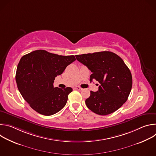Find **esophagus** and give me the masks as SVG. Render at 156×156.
<instances>
[{
  "label": "esophagus",
  "instance_id": "1",
  "mask_svg": "<svg viewBox=\"0 0 156 156\" xmlns=\"http://www.w3.org/2000/svg\"><path fill=\"white\" fill-rule=\"evenodd\" d=\"M75 89H76V90H80V91L83 90V88H81V87H80V86H76V87H75Z\"/></svg>",
  "mask_w": 156,
  "mask_h": 156
}]
</instances>
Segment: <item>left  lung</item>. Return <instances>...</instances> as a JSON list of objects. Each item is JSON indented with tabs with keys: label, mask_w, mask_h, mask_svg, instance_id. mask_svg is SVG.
Here are the masks:
<instances>
[{
	"label": "left lung",
	"mask_w": 156,
	"mask_h": 156,
	"mask_svg": "<svg viewBox=\"0 0 156 156\" xmlns=\"http://www.w3.org/2000/svg\"><path fill=\"white\" fill-rule=\"evenodd\" d=\"M75 56L93 73L90 81L100 83L98 91H91L90 96L86 99L87 108L98 115H106L122 107L132 87L131 73L123 60L109 51Z\"/></svg>",
	"instance_id": "obj_1"
}]
</instances>
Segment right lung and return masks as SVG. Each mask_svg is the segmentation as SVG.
I'll list each match as a JSON object with an SVG mask.
<instances>
[{
	"mask_svg": "<svg viewBox=\"0 0 156 156\" xmlns=\"http://www.w3.org/2000/svg\"><path fill=\"white\" fill-rule=\"evenodd\" d=\"M75 60L74 55H58L44 50L34 51L21 58L15 76L17 87L36 112L49 116L64 107L72 88L54 87L53 83Z\"/></svg>",
	"mask_w": 156,
	"mask_h": 156,
	"instance_id": "right-lung-1",
	"label": "right lung"
}]
</instances>
